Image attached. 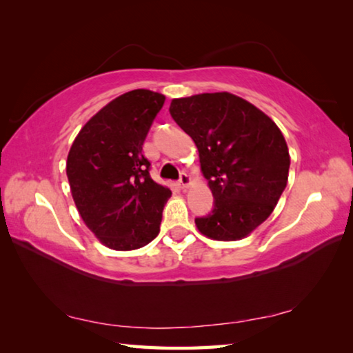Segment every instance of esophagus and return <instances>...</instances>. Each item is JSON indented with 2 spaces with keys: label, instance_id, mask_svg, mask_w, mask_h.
Listing matches in <instances>:
<instances>
[{
  "label": "esophagus",
  "instance_id": "34e87169",
  "mask_svg": "<svg viewBox=\"0 0 353 353\" xmlns=\"http://www.w3.org/2000/svg\"><path fill=\"white\" fill-rule=\"evenodd\" d=\"M188 185H190V176L187 174V172H182L181 177H179V187L187 188Z\"/></svg>",
  "mask_w": 353,
  "mask_h": 353
}]
</instances>
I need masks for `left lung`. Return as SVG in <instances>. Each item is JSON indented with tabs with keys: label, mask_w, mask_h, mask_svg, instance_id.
<instances>
[{
	"label": "left lung",
	"mask_w": 353,
	"mask_h": 353,
	"mask_svg": "<svg viewBox=\"0 0 353 353\" xmlns=\"http://www.w3.org/2000/svg\"><path fill=\"white\" fill-rule=\"evenodd\" d=\"M170 113L196 143L213 208L194 223L208 238L235 241L272 213L288 182L290 152L277 124L232 93L172 99Z\"/></svg>",
	"instance_id": "8db88e82"
}]
</instances>
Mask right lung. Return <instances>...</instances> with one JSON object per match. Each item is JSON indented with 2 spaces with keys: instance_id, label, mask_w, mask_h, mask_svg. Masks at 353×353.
<instances>
[{
  "instance_id": "add662e5",
  "label": "right lung",
  "mask_w": 353,
  "mask_h": 353,
  "mask_svg": "<svg viewBox=\"0 0 353 353\" xmlns=\"http://www.w3.org/2000/svg\"><path fill=\"white\" fill-rule=\"evenodd\" d=\"M165 97L132 90L103 107L77 134L67 176L81 218L115 250L146 246L160 232L170 188L155 183L143 155L149 129Z\"/></svg>"
}]
</instances>
